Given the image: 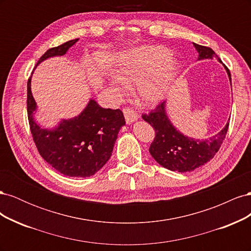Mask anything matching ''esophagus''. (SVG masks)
<instances>
[{
	"label": "esophagus",
	"instance_id": "esophagus-1",
	"mask_svg": "<svg viewBox=\"0 0 251 251\" xmlns=\"http://www.w3.org/2000/svg\"><path fill=\"white\" fill-rule=\"evenodd\" d=\"M123 112H124V115H125L126 124H132V123H134L136 119H138V117H139L138 114L136 113L134 110L130 109V108H125Z\"/></svg>",
	"mask_w": 251,
	"mask_h": 251
}]
</instances>
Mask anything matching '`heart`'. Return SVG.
<instances>
[{
    "label": "heart",
    "mask_w": 251,
    "mask_h": 251,
    "mask_svg": "<svg viewBox=\"0 0 251 251\" xmlns=\"http://www.w3.org/2000/svg\"><path fill=\"white\" fill-rule=\"evenodd\" d=\"M171 53L163 47H141L128 52L117 67V76L126 82H137L138 100L143 105L154 107L168 96L179 73V65L171 59ZM118 93L126 87L114 82Z\"/></svg>",
    "instance_id": "1"
}]
</instances>
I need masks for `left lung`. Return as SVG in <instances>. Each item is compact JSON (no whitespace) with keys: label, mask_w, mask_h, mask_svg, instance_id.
<instances>
[{"label":"left lung","mask_w":251,"mask_h":251,"mask_svg":"<svg viewBox=\"0 0 251 251\" xmlns=\"http://www.w3.org/2000/svg\"><path fill=\"white\" fill-rule=\"evenodd\" d=\"M194 46L199 53V60L217 56L215 51L209 47L195 43ZM218 59L221 62L219 57ZM225 69L231 83L228 68L225 67ZM142 118L155 130V138L150 147L151 157L163 168L180 173L192 172L210 161L221 148L229 126L228 121L221 131L209 139L195 140L181 134L172 125L166 115L165 102L159 103L149 114H143Z\"/></svg>","instance_id":"1"}]
</instances>
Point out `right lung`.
I'll list each match as a JSON object with an SVG mask.
<instances>
[{
    "instance_id": "right-lung-1",
    "label": "right lung",
    "mask_w": 251,
    "mask_h": 251,
    "mask_svg": "<svg viewBox=\"0 0 251 251\" xmlns=\"http://www.w3.org/2000/svg\"><path fill=\"white\" fill-rule=\"evenodd\" d=\"M78 39L50 48L37 62L66 54ZM31 77L27 82V113L33 141L44 160L68 177L93 176L107 163L120 127L126 125L119 109H103L91 100L78 116L60 121L54 128H43L33 118L36 103L31 93Z\"/></svg>"
}]
</instances>
